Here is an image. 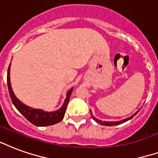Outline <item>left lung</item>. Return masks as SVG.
Wrapping results in <instances>:
<instances>
[{"instance_id": "8db88e82", "label": "left lung", "mask_w": 158, "mask_h": 158, "mask_svg": "<svg viewBox=\"0 0 158 158\" xmlns=\"http://www.w3.org/2000/svg\"><path fill=\"white\" fill-rule=\"evenodd\" d=\"M139 111V110H138ZM138 111L135 112L134 115H132L131 117L129 118H127V119H125V120H122V121H100V120H98L97 118H95L94 116V115H92V113H91V115H92V117H93V119H94V121H96L97 123L100 124V125H103V126H106V127H110V126H116V125H120V124H122L124 123V122H126V121H129V120H131V118L134 117V115H135L137 113H138Z\"/></svg>"}]
</instances>
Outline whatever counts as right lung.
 <instances>
[{
    "mask_svg": "<svg viewBox=\"0 0 158 158\" xmlns=\"http://www.w3.org/2000/svg\"><path fill=\"white\" fill-rule=\"evenodd\" d=\"M10 66L8 68L7 71V86L11 101L13 103L15 107L17 109V110L27 121H30L31 124H33L34 126H37V127H48V126H52V125L60 122L64 117V114H65V110L67 108L68 103L69 101L70 95H71V93H72L73 89H70L68 91L64 105L62 106L61 108L58 109L56 111L46 112L43 111V110L31 108V107L23 104L14 94L10 81Z\"/></svg>",
    "mask_w": 158,
    "mask_h": 158,
    "instance_id": "add662e5",
    "label": "right lung"
}]
</instances>
